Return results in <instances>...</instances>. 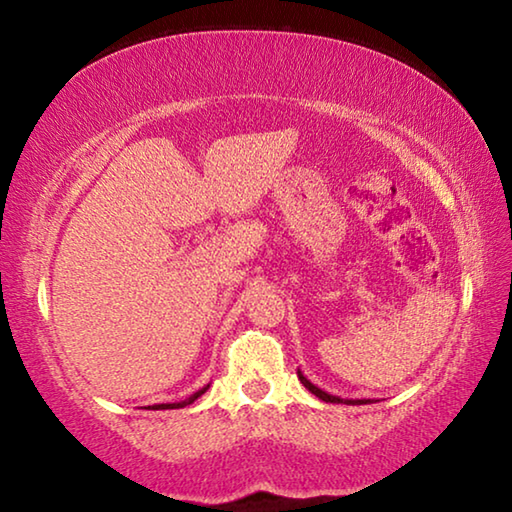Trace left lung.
<instances>
[{
    "label": "left lung",
    "mask_w": 512,
    "mask_h": 512,
    "mask_svg": "<svg viewBox=\"0 0 512 512\" xmlns=\"http://www.w3.org/2000/svg\"><path fill=\"white\" fill-rule=\"evenodd\" d=\"M298 379L302 381V386H305L309 393H314L318 400H323V402H332V404H366V402H370V400H343V397H339V395H329L327 391H323V388L311 384V381L305 375H302L300 370H298Z\"/></svg>",
    "instance_id": "1"
}]
</instances>
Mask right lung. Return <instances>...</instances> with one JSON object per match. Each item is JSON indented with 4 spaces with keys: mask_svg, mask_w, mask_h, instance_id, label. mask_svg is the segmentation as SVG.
I'll return each instance as SVG.
<instances>
[{
    "mask_svg": "<svg viewBox=\"0 0 512 512\" xmlns=\"http://www.w3.org/2000/svg\"><path fill=\"white\" fill-rule=\"evenodd\" d=\"M207 388H210V384H207L205 388H201V391H196L192 397H187V400H183V402H173V404H153V406H149L151 411H162V409H183V406H187V404H192L194 400H198V397H201Z\"/></svg>",
    "mask_w": 512,
    "mask_h": 512,
    "instance_id": "right-lung-1",
    "label": "right lung"
}]
</instances>
